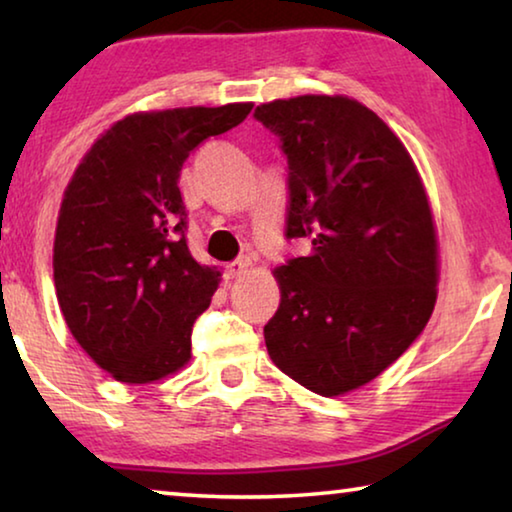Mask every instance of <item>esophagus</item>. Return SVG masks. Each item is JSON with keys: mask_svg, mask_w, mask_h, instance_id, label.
<instances>
[{"mask_svg": "<svg viewBox=\"0 0 512 512\" xmlns=\"http://www.w3.org/2000/svg\"><path fill=\"white\" fill-rule=\"evenodd\" d=\"M250 268V259L248 257H239L235 259V262H230L228 266H225V275L228 277H241L244 273H248Z\"/></svg>", "mask_w": 512, "mask_h": 512, "instance_id": "esophagus-1", "label": "esophagus"}]
</instances>
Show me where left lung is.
Listing matches in <instances>:
<instances>
[{"label": "left lung", "instance_id": "left-lung-1", "mask_svg": "<svg viewBox=\"0 0 512 512\" xmlns=\"http://www.w3.org/2000/svg\"><path fill=\"white\" fill-rule=\"evenodd\" d=\"M287 155V239L307 257L275 268L282 300L264 325L275 366L309 391H354L402 357L436 305V232L411 155L348 97L255 108Z\"/></svg>", "mask_w": 512, "mask_h": 512}]
</instances>
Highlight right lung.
Segmentation results:
<instances>
[{
	"label": "right lung",
	"instance_id": "1",
	"mask_svg": "<svg viewBox=\"0 0 512 512\" xmlns=\"http://www.w3.org/2000/svg\"><path fill=\"white\" fill-rule=\"evenodd\" d=\"M253 103L137 112L85 155L60 205L54 280L81 348L126 384L185 366L219 271L187 246L180 171L198 144L239 126Z\"/></svg>",
	"mask_w": 512,
	"mask_h": 512
}]
</instances>
